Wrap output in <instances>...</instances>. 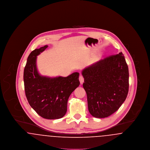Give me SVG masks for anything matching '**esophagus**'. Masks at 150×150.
<instances>
[{"label": "esophagus", "mask_w": 150, "mask_h": 150, "mask_svg": "<svg viewBox=\"0 0 150 150\" xmlns=\"http://www.w3.org/2000/svg\"><path fill=\"white\" fill-rule=\"evenodd\" d=\"M79 81H80V84H81L84 83V78H83V76L81 75H80L79 76Z\"/></svg>", "instance_id": "1"}]
</instances>
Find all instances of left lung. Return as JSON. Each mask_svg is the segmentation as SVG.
Wrapping results in <instances>:
<instances>
[{
  "label": "left lung",
  "instance_id": "left-lung-1",
  "mask_svg": "<svg viewBox=\"0 0 150 150\" xmlns=\"http://www.w3.org/2000/svg\"><path fill=\"white\" fill-rule=\"evenodd\" d=\"M82 75L88 110L94 117H107L126 100L129 91L128 67L122 52L86 67Z\"/></svg>",
  "mask_w": 150,
  "mask_h": 150
}]
</instances>
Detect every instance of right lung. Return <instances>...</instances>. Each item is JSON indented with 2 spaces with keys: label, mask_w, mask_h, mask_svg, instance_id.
I'll list each match as a JSON object with an SVG mask.
<instances>
[{
  "label": "right lung",
  "mask_w": 150,
  "mask_h": 150,
  "mask_svg": "<svg viewBox=\"0 0 150 150\" xmlns=\"http://www.w3.org/2000/svg\"><path fill=\"white\" fill-rule=\"evenodd\" d=\"M47 47L35 49L29 54L23 72L25 91L30 105L38 114L47 119H58L66 114L68 99L80 84L79 73L74 72L67 77L40 75L36 58Z\"/></svg>",
  "instance_id": "right-lung-1"
}]
</instances>
